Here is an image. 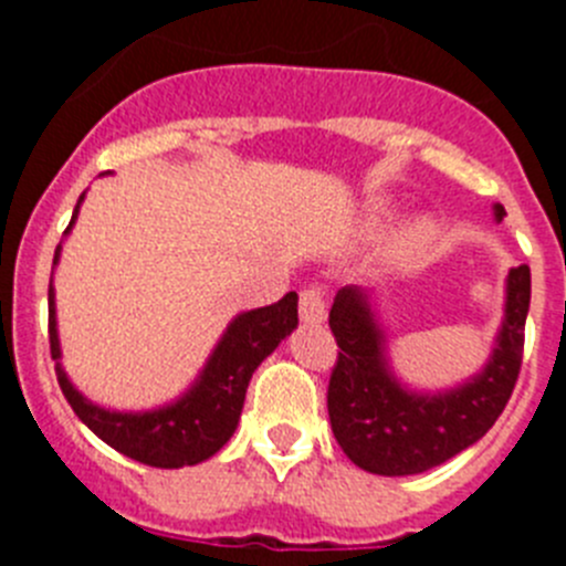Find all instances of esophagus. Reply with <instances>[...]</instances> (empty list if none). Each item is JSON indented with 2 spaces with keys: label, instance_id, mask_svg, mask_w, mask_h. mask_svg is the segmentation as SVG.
Returning a JSON list of instances; mask_svg holds the SVG:
<instances>
[{
  "label": "esophagus",
  "instance_id": "34e87169",
  "mask_svg": "<svg viewBox=\"0 0 566 566\" xmlns=\"http://www.w3.org/2000/svg\"><path fill=\"white\" fill-rule=\"evenodd\" d=\"M300 319L306 326H319L326 319V300L317 286H308L300 292Z\"/></svg>",
  "mask_w": 566,
  "mask_h": 566
}]
</instances>
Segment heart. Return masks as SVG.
I'll list each match as a JSON object with an SVG mask.
<instances>
[{
  "instance_id": "heart-1",
  "label": "heart",
  "mask_w": 566,
  "mask_h": 566,
  "mask_svg": "<svg viewBox=\"0 0 566 566\" xmlns=\"http://www.w3.org/2000/svg\"><path fill=\"white\" fill-rule=\"evenodd\" d=\"M388 221H391V209L385 207V203H377L371 212V229H382ZM428 243H431V227H428V223L413 227L411 232H408V240H405L408 252H419V249H424Z\"/></svg>"
}]
</instances>
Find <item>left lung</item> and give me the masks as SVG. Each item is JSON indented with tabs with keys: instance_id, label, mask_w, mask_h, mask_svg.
Masks as SVG:
<instances>
[{
	"instance_id": "8db88e82",
	"label": "left lung",
	"mask_w": 566,
	"mask_h": 566,
	"mask_svg": "<svg viewBox=\"0 0 566 566\" xmlns=\"http://www.w3.org/2000/svg\"><path fill=\"white\" fill-rule=\"evenodd\" d=\"M502 221L504 207H493ZM504 319L476 377L439 394L405 388L394 377L371 294L343 286L328 312L339 345L328 379L334 439L357 468L377 476H413L448 462L484 437L516 388L530 308V266L507 272Z\"/></svg>"
}]
</instances>
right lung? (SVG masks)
Listing matches in <instances>:
<instances>
[{
	"instance_id": "obj_1",
	"label": "right lung",
	"mask_w": 566,
	"mask_h": 566,
	"mask_svg": "<svg viewBox=\"0 0 566 566\" xmlns=\"http://www.w3.org/2000/svg\"><path fill=\"white\" fill-rule=\"evenodd\" d=\"M82 201L84 195L78 198L76 212L70 218L67 232L76 223ZM59 252H62V243L56 247L53 266L59 263ZM294 328H297V294L289 292L286 297L272 303V306L238 314L223 332L221 343L214 345L212 357L207 359L203 371L198 374V379L184 397L164 405V408H155V411H107L102 405H93L87 397H82L67 379V374L62 371V363H59L62 348H59L56 300H53V274H50V354L56 359V374L64 399L102 442H107L109 448L135 459V462L149 464V468H187V464H198L221 451L223 444L232 439L234 428H238L254 368Z\"/></svg>"
}]
</instances>
